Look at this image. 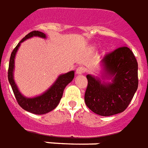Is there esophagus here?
Masks as SVG:
<instances>
[{
	"label": "esophagus",
	"instance_id": "obj_1",
	"mask_svg": "<svg viewBox=\"0 0 148 148\" xmlns=\"http://www.w3.org/2000/svg\"><path fill=\"white\" fill-rule=\"evenodd\" d=\"M85 71H86V69L84 67V66H78L76 70V74H85Z\"/></svg>",
	"mask_w": 148,
	"mask_h": 148
}]
</instances>
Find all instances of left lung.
Masks as SVG:
<instances>
[{
    "instance_id": "1",
    "label": "left lung",
    "mask_w": 148,
    "mask_h": 148,
    "mask_svg": "<svg viewBox=\"0 0 148 148\" xmlns=\"http://www.w3.org/2000/svg\"><path fill=\"white\" fill-rule=\"evenodd\" d=\"M107 73L114 76L112 83L103 84L87 75L85 101L89 109L101 116L123 112L138 88V64L133 52L122 46L108 52L103 60Z\"/></svg>"
}]
</instances>
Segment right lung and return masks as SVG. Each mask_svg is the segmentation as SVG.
I'll use <instances>...</instances> for the list:
<instances>
[{
    "mask_svg": "<svg viewBox=\"0 0 148 148\" xmlns=\"http://www.w3.org/2000/svg\"><path fill=\"white\" fill-rule=\"evenodd\" d=\"M34 36H38L40 38H45V34L44 33L38 31V30H34L26 35L22 39L19 43L16 45L15 49H13L10 57L9 66H8V78L10 85L12 86L13 92L15 95L17 103L18 105L24 110L29 111L30 113L35 114H44L49 113V111L54 110L59 104L60 99L63 96V90L66 85L71 82L74 77V72L71 71L65 74H62L58 77L56 82L54 83L49 90L45 92L43 95H41L38 97L34 98H26L22 95L18 88L16 87L15 82L13 80V69H14V59L15 56L18 50V47L20 45V43L24 41L27 38H31Z\"/></svg>",
    "mask_w": 148,
    "mask_h": 148,
    "instance_id": "obj_1",
    "label": "right lung"
}]
</instances>
